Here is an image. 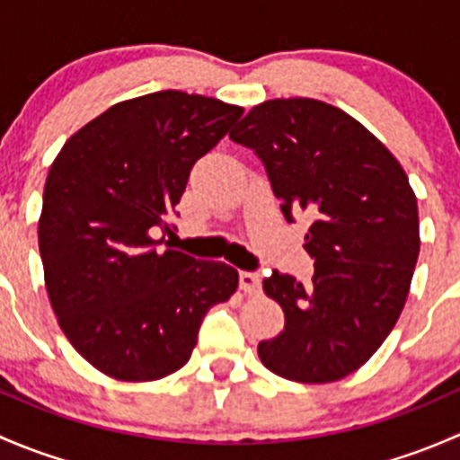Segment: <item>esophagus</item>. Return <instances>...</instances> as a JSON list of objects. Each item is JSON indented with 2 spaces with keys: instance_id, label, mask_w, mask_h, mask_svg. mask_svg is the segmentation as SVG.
<instances>
[{
  "instance_id": "34e87169",
  "label": "esophagus",
  "mask_w": 460,
  "mask_h": 460,
  "mask_svg": "<svg viewBox=\"0 0 460 460\" xmlns=\"http://www.w3.org/2000/svg\"><path fill=\"white\" fill-rule=\"evenodd\" d=\"M240 289H243L244 294H249V296L258 294V291H260V276H258V273H253V271L240 273Z\"/></svg>"
}]
</instances>
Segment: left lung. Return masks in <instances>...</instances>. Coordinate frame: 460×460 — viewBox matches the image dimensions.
I'll use <instances>...</instances> for the list:
<instances>
[{
	"label": "left lung",
	"mask_w": 460,
	"mask_h": 460,
	"mask_svg": "<svg viewBox=\"0 0 460 460\" xmlns=\"http://www.w3.org/2000/svg\"><path fill=\"white\" fill-rule=\"evenodd\" d=\"M229 137L264 162L287 222H312V282L280 271L262 280L285 329L260 342V360L296 383L345 378L383 345L410 294L420 252L410 178L358 119L312 97L262 102Z\"/></svg>",
	"instance_id": "8db88e82"
}]
</instances>
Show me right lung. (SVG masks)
Returning a JSON list of instances; mask_svg holds the SVG:
<instances>
[{
  "label": "right lung",
  "instance_id": "obj_1",
  "mask_svg": "<svg viewBox=\"0 0 460 460\" xmlns=\"http://www.w3.org/2000/svg\"><path fill=\"white\" fill-rule=\"evenodd\" d=\"M243 111L148 93L84 124L50 164L37 229L46 291L64 336L102 374L148 383L178 372L204 314L238 289L234 267L162 249L155 234H169L193 164Z\"/></svg>",
  "mask_w": 460,
  "mask_h": 460
}]
</instances>
